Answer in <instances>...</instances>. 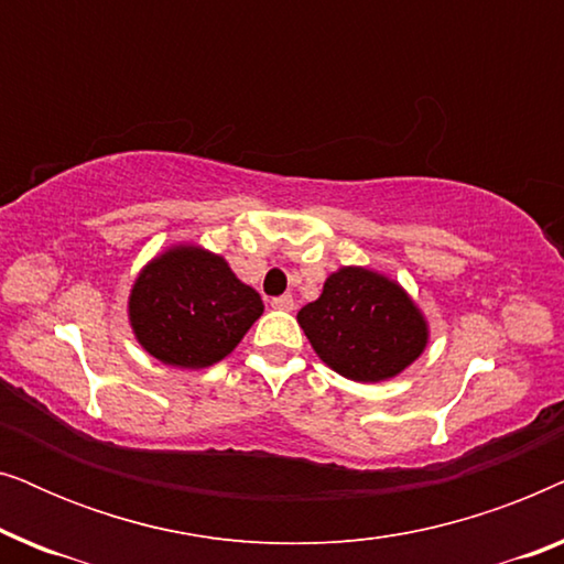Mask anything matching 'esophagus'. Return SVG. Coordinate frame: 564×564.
<instances>
[{
	"label": "esophagus",
	"instance_id": "esophagus-1",
	"mask_svg": "<svg viewBox=\"0 0 564 564\" xmlns=\"http://www.w3.org/2000/svg\"><path fill=\"white\" fill-rule=\"evenodd\" d=\"M272 307L274 311H295V300H292V295H282V297H274L272 300Z\"/></svg>",
	"mask_w": 564,
	"mask_h": 564
}]
</instances>
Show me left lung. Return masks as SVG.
Masks as SVG:
<instances>
[{"label": "left lung", "mask_w": 564, "mask_h": 564, "mask_svg": "<svg viewBox=\"0 0 564 564\" xmlns=\"http://www.w3.org/2000/svg\"><path fill=\"white\" fill-rule=\"evenodd\" d=\"M313 351L346 380L384 382L426 351L431 328L403 284L367 267H338L318 300L300 307Z\"/></svg>", "instance_id": "8db88e82"}]
</instances>
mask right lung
Masks as SVG:
<instances>
[{"mask_svg":"<svg viewBox=\"0 0 564 564\" xmlns=\"http://www.w3.org/2000/svg\"><path fill=\"white\" fill-rule=\"evenodd\" d=\"M261 313L259 292L238 280L220 253L187 241L145 261L128 295L135 341L176 369L218 365Z\"/></svg>","mask_w":564,"mask_h":564,"instance_id":"right-lung-1","label":"right lung"}]
</instances>
